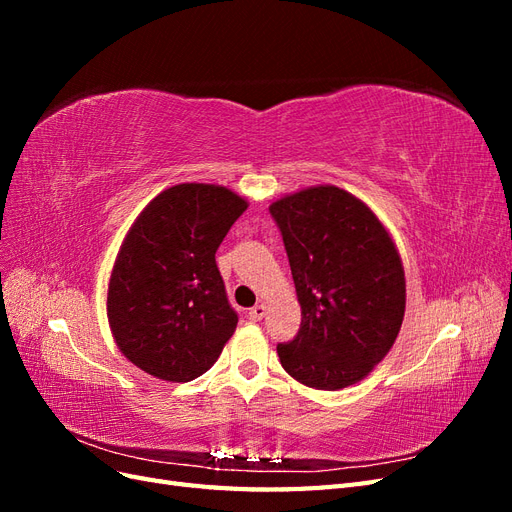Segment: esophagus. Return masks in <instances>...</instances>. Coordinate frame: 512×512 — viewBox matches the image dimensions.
I'll use <instances>...</instances> for the list:
<instances>
[{
  "instance_id": "34e87169",
  "label": "esophagus",
  "mask_w": 512,
  "mask_h": 512,
  "mask_svg": "<svg viewBox=\"0 0 512 512\" xmlns=\"http://www.w3.org/2000/svg\"><path fill=\"white\" fill-rule=\"evenodd\" d=\"M265 314H267V305H265V303H258V305H254V307L250 309V320L258 322V320L265 318Z\"/></svg>"
}]
</instances>
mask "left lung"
Masks as SVG:
<instances>
[{
  "mask_svg": "<svg viewBox=\"0 0 512 512\" xmlns=\"http://www.w3.org/2000/svg\"><path fill=\"white\" fill-rule=\"evenodd\" d=\"M280 226L301 305V329L277 344L288 374L318 391L363 380L393 348L406 312L395 241L363 200L335 185L286 194Z\"/></svg>",
  "mask_w": 512,
  "mask_h": 512,
  "instance_id": "obj_1",
  "label": "left lung"
}]
</instances>
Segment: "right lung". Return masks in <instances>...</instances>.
Wrapping results in <instances>:
<instances>
[{
	"label": "right lung",
	"mask_w": 512,
	"mask_h": 512,
	"mask_svg": "<svg viewBox=\"0 0 512 512\" xmlns=\"http://www.w3.org/2000/svg\"><path fill=\"white\" fill-rule=\"evenodd\" d=\"M247 200L224 185L179 183L134 220L108 280L117 348L147 374L190 382L237 329L215 252Z\"/></svg>",
	"instance_id": "right-lung-1"
}]
</instances>
